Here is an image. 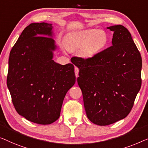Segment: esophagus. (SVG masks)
Instances as JSON below:
<instances>
[{"label": "esophagus", "mask_w": 148, "mask_h": 148, "mask_svg": "<svg viewBox=\"0 0 148 148\" xmlns=\"http://www.w3.org/2000/svg\"><path fill=\"white\" fill-rule=\"evenodd\" d=\"M74 72H75V75H76V77L78 76V73H79V69L77 67L74 68Z\"/></svg>", "instance_id": "1"}]
</instances>
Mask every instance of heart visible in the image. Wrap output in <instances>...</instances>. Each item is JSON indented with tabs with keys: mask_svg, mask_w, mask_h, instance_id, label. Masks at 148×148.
<instances>
[{
	"mask_svg": "<svg viewBox=\"0 0 148 148\" xmlns=\"http://www.w3.org/2000/svg\"><path fill=\"white\" fill-rule=\"evenodd\" d=\"M107 41V35L103 30H83L70 35L67 41V48L74 50L82 47V55L90 57L103 49Z\"/></svg>",
	"mask_w": 148,
	"mask_h": 148,
	"instance_id": "obj_1",
	"label": "heart"
}]
</instances>
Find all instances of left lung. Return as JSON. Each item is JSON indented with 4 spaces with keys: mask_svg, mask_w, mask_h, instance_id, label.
<instances>
[{
    "mask_svg": "<svg viewBox=\"0 0 148 148\" xmlns=\"http://www.w3.org/2000/svg\"><path fill=\"white\" fill-rule=\"evenodd\" d=\"M107 29L114 33L113 45L87 59L72 58L87 117L101 126L128 115L141 85L142 60L131 33L121 25Z\"/></svg>",
    "mask_w": 148,
    "mask_h": 148,
    "instance_id": "left-lung-1",
    "label": "left lung"
}]
</instances>
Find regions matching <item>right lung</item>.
<instances>
[{
	"label": "right lung",
	"mask_w": 148,
	"mask_h": 148,
	"mask_svg": "<svg viewBox=\"0 0 148 148\" xmlns=\"http://www.w3.org/2000/svg\"><path fill=\"white\" fill-rule=\"evenodd\" d=\"M52 24L31 23L10 52L7 86L16 112L33 123L49 125L60 117L62 103L76 82L74 67L56 63ZM48 36V37H47Z\"/></svg>",
	"instance_id": "obj_1"
}]
</instances>
